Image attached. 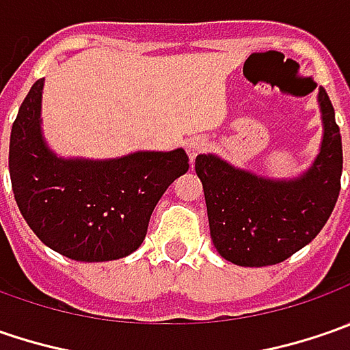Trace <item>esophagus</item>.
Listing matches in <instances>:
<instances>
[{"label":"esophagus","mask_w":350,"mask_h":350,"mask_svg":"<svg viewBox=\"0 0 350 350\" xmlns=\"http://www.w3.org/2000/svg\"><path fill=\"white\" fill-rule=\"evenodd\" d=\"M206 148H208V140L202 138V136H195V138H191V140L187 142V154L191 157V161H193L198 154H202Z\"/></svg>","instance_id":"1"}]
</instances>
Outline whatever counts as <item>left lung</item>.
I'll use <instances>...</instances> for the list:
<instances>
[{
	"label": "left lung",
	"mask_w": 350,
	"mask_h": 350,
	"mask_svg": "<svg viewBox=\"0 0 350 350\" xmlns=\"http://www.w3.org/2000/svg\"><path fill=\"white\" fill-rule=\"evenodd\" d=\"M323 142L314 165L294 181H271L232 167L216 155H198L210 237L226 261L267 267L288 259L316 237L341 191L343 146L329 95L319 88Z\"/></svg>",
	"instance_id": "1"
}]
</instances>
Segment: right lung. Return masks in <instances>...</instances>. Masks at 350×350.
<instances>
[{
  "label": "right lung",
  "mask_w": 350,
  "mask_h": 350,
  "mask_svg": "<svg viewBox=\"0 0 350 350\" xmlns=\"http://www.w3.org/2000/svg\"><path fill=\"white\" fill-rule=\"evenodd\" d=\"M42 79L11 128L9 175L23 218L38 239L74 261L126 257L140 247L157 200L189 171L185 150L136 152L109 161L62 159L40 134Z\"/></svg>",
  "instance_id": "1"
}]
</instances>
